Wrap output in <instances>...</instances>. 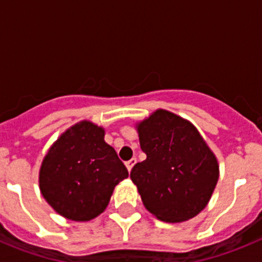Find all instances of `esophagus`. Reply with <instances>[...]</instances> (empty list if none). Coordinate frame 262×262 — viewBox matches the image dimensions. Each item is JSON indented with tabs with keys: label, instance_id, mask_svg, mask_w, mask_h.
I'll return each mask as SVG.
<instances>
[{
	"label": "esophagus",
	"instance_id": "1",
	"mask_svg": "<svg viewBox=\"0 0 262 262\" xmlns=\"http://www.w3.org/2000/svg\"><path fill=\"white\" fill-rule=\"evenodd\" d=\"M135 164H136V159H131L127 161L126 166H127V169H128V172H131V169H133V166L135 165Z\"/></svg>",
	"mask_w": 262,
	"mask_h": 262
}]
</instances>
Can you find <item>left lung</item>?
Wrapping results in <instances>:
<instances>
[{
  "label": "left lung",
  "mask_w": 262,
  "mask_h": 262,
  "mask_svg": "<svg viewBox=\"0 0 262 262\" xmlns=\"http://www.w3.org/2000/svg\"><path fill=\"white\" fill-rule=\"evenodd\" d=\"M147 159L131 170L145 209L159 221L181 223L210 202L219 180V164L191 122L157 108L136 123Z\"/></svg>",
  "instance_id": "left-lung-1"
}]
</instances>
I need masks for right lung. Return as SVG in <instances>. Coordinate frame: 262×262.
<instances>
[{
	"label": "right lung",
	"instance_id": "right-lung-1",
	"mask_svg": "<svg viewBox=\"0 0 262 262\" xmlns=\"http://www.w3.org/2000/svg\"><path fill=\"white\" fill-rule=\"evenodd\" d=\"M127 177V168L105 142V128L81 120L50 147L39 169V189L59 215L89 222L105 211L114 187Z\"/></svg>",
	"mask_w": 262,
	"mask_h": 262
}]
</instances>
